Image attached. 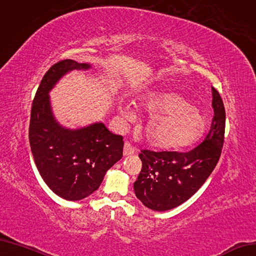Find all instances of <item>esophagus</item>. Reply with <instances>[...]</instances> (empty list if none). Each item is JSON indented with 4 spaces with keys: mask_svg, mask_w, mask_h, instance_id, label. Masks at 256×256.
<instances>
[{
    "mask_svg": "<svg viewBox=\"0 0 256 256\" xmlns=\"http://www.w3.org/2000/svg\"><path fill=\"white\" fill-rule=\"evenodd\" d=\"M124 152V156H131V154H134V148L131 146L130 143L126 142V143L124 144V152Z\"/></svg>",
    "mask_w": 256,
    "mask_h": 256,
    "instance_id": "esophagus-1",
    "label": "esophagus"
}]
</instances>
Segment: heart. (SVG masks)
Segmentation results:
<instances>
[{"instance_id": "b5f03b06", "label": "heart", "mask_w": 256, "mask_h": 256, "mask_svg": "<svg viewBox=\"0 0 256 256\" xmlns=\"http://www.w3.org/2000/svg\"><path fill=\"white\" fill-rule=\"evenodd\" d=\"M140 108L149 116L144 128L146 140L156 148L186 147L198 142L206 134V116L179 93L150 91L140 100ZM118 110L126 120L136 118V111L131 104L122 102Z\"/></svg>"}]
</instances>
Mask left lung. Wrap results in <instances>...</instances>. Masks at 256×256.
<instances>
[{"instance_id": "8db88e82", "label": "left lung", "mask_w": 256, "mask_h": 256, "mask_svg": "<svg viewBox=\"0 0 256 256\" xmlns=\"http://www.w3.org/2000/svg\"><path fill=\"white\" fill-rule=\"evenodd\" d=\"M214 118L206 140L188 152L142 150L136 198L148 208L164 212L190 199L212 174L224 145L226 111L219 93L212 86Z\"/></svg>"}]
</instances>
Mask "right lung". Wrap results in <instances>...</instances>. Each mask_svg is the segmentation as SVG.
Returning a JSON list of instances; mask_svg holds the SVG:
<instances>
[{
	"instance_id": "right-lung-1",
	"label": "right lung",
	"mask_w": 256,
	"mask_h": 256,
	"mask_svg": "<svg viewBox=\"0 0 256 256\" xmlns=\"http://www.w3.org/2000/svg\"><path fill=\"white\" fill-rule=\"evenodd\" d=\"M90 68V64L72 59L55 64L43 76L32 107L30 144L34 163L48 186L68 201L90 196L122 156V138L110 132L102 122L68 128L52 112L50 92L60 79L74 70Z\"/></svg>"
}]
</instances>
